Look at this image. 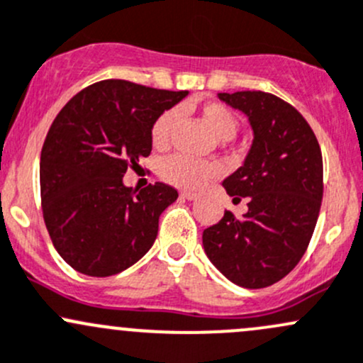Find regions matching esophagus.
<instances>
[{
	"instance_id": "1",
	"label": "esophagus",
	"mask_w": 363,
	"mask_h": 363,
	"mask_svg": "<svg viewBox=\"0 0 363 363\" xmlns=\"http://www.w3.org/2000/svg\"><path fill=\"white\" fill-rule=\"evenodd\" d=\"M181 196H182V198H186V200H196L198 194H196V193H193V191H182V193H181Z\"/></svg>"
}]
</instances>
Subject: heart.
Masks as SVG:
<instances>
[{
	"label": "heart",
	"mask_w": 363,
	"mask_h": 363,
	"mask_svg": "<svg viewBox=\"0 0 363 363\" xmlns=\"http://www.w3.org/2000/svg\"><path fill=\"white\" fill-rule=\"evenodd\" d=\"M177 109H167L160 114L151 127V140L156 147H165L170 143L172 130L177 121ZM201 118L208 125L213 135L220 140L231 139L238 128L235 114H233L226 106L217 104V102H207L201 108ZM160 175L163 181H167L172 186L184 189H196L208 179L216 177L217 167L211 162L203 160H194L189 156L170 155L162 160L160 163Z\"/></svg>",
	"instance_id": "heart-1"
}]
</instances>
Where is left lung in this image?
Listing matches in <instances>:
<instances>
[{"mask_svg": "<svg viewBox=\"0 0 363 363\" xmlns=\"http://www.w3.org/2000/svg\"><path fill=\"white\" fill-rule=\"evenodd\" d=\"M247 114L254 140L223 186L249 212L231 211L203 231V249L228 280L245 289L277 284L296 268L315 231L323 196L320 144L303 114L261 90L219 94Z\"/></svg>", "mask_w": 363, "mask_h": 363, "instance_id": "obj_1", "label": "left lung"}]
</instances>
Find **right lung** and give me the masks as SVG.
<instances>
[{
    "label": "right lung",
    "instance_id": "obj_1",
    "mask_svg": "<svg viewBox=\"0 0 363 363\" xmlns=\"http://www.w3.org/2000/svg\"><path fill=\"white\" fill-rule=\"evenodd\" d=\"M186 95L104 79L55 116L41 150V208L53 247L76 272L111 277L152 247L177 189L155 182L139 191L123 175L151 155L156 118Z\"/></svg>",
    "mask_w": 363,
    "mask_h": 363
}]
</instances>
